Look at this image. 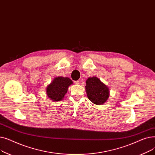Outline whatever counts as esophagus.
Here are the masks:
<instances>
[{
  "instance_id": "34e87169",
  "label": "esophagus",
  "mask_w": 155,
  "mask_h": 155,
  "mask_svg": "<svg viewBox=\"0 0 155 155\" xmlns=\"http://www.w3.org/2000/svg\"><path fill=\"white\" fill-rule=\"evenodd\" d=\"M74 83H75L76 85H78V84H80V82H79L78 80H77V81H75Z\"/></svg>"
}]
</instances>
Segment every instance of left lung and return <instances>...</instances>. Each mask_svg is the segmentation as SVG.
<instances>
[{"instance_id":"8db88e82","label":"left lung","mask_w":155,"mask_h":155,"mask_svg":"<svg viewBox=\"0 0 155 155\" xmlns=\"http://www.w3.org/2000/svg\"><path fill=\"white\" fill-rule=\"evenodd\" d=\"M85 90L88 99L96 105H103L109 97V89L96 77L86 80Z\"/></svg>"}]
</instances>
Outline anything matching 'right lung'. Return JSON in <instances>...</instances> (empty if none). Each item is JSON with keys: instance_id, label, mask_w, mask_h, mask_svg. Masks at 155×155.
I'll return each instance as SVG.
<instances>
[{"instance_id": "right-lung-1", "label": "right lung", "mask_w": 155, "mask_h": 155, "mask_svg": "<svg viewBox=\"0 0 155 155\" xmlns=\"http://www.w3.org/2000/svg\"><path fill=\"white\" fill-rule=\"evenodd\" d=\"M72 80L68 77H58L54 78L51 83L46 87V94L53 101H60L63 99Z\"/></svg>"}]
</instances>
